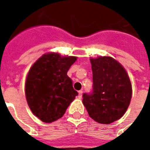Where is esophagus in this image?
Wrapping results in <instances>:
<instances>
[{
    "label": "esophagus",
    "mask_w": 150,
    "mask_h": 150,
    "mask_svg": "<svg viewBox=\"0 0 150 150\" xmlns=\"http://www.w3.org/2000/svg\"><path fill=\"white\" fill-rule=\"evenodd\" d=\"M82 95H83V91H79V97L81 98L82 97Z\"/></svg>",
    "instance_id": "esophagus-1"
}]
</instances>
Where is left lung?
<instances>
[{
	"instance_id": "obj_1",
	"label": "left lung",
	"mask_w": 150,
	"mask_h": 150,
	"mask_svg": "<svg viewBox=\"0 0 150 150\" xmlns=\"http://www.w3.org/2000/svg\"><path fill=\"white\" fill-rule=\"evenodd\" d=\"M93 91L83 95L88 115L100 124H111L126 112L132 98V84L125 69L110 56L91 58Z\"/></svg>"
}]
</instances>
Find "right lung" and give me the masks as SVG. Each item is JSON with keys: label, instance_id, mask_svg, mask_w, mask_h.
<instances>
[{"label": "right lung", "instance_id": "1", "mask_svg": "<svg viewBox=\"0 0 150 150\" xmlns=\"http://www.w3.org/2000/svg\"><path fill=\"white\" fill-rule=\"evenodd\" d=\"M76 60L75 56L46 53L28 72L25 84L26 101L33 114L43 122L51 123L61 118L78 95L67 75Z\"/></svg>", "mask_w": 150, "mask_h": 150}]
</instances>
